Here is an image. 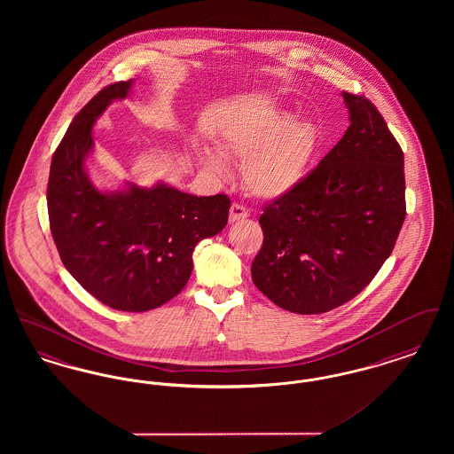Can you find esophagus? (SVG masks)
I'll return each mask as SVG.
<instances>
[{
    "label": "esophagus",
    "instance_id": "obj_1",
    "mask_svg": "<svg viewBox=\"0 0 454 454\" xmlns=\"http://www.w3.org/2000/svg\"><path fill=\"white\" fill-rule=\"evenodd\" d=\"M248 217V209L245 207V206H241V204H231V207H230V223H237V221H241V219H247Z\"/></svg>",
    "mask_w": 454,
    "mask_h": 454
}]
</instances>
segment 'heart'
<instances>
[{
    "mask_svg": "<svg viewBox=\"0 0 454 454\" xmlns=\"http://www.w3.org/2000/svg\"><path fill=\"white\" fill-rule=\"evenodd\" d=\"M223 146L245 160L241 178L250 194L278 199L294 191L309 172L320 132L309 121L294 122L287 110H267L224 130ZM202 156L213 172L226 173V163L216 152L204 150Z\"/></svg>",
    "mask_w": 454,
    "mask_h": 454,
    "instance_id": "obj_1",
    "label": "heart"
}]
</instances>
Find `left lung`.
Segmentation results:
<instances>
[{
	"label": "left lung",
	"mask_w": 454,
	"mask_h": 454,
	"mask_svg": "<svg viewBox=\"0 0 454 454\" xmlns=\"http://www.w3.org/2000/svg\"><path fill=\"white\" fill-rule=\"evenodd\" d=\"M350 126L289 194L263 207L252 263L260 291L291 313H326L357 296L405 221L403 152L366 97L342 91Z\"/></svg>",
	"instance_id": "obj_1"
}]
</instances>
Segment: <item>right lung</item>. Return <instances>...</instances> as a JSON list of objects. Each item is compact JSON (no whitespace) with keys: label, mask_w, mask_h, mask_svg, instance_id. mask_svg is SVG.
I'll list each match as a JSON object with an SVG mask.
<instances>
[{"label":"right lung","mask_w":454,"mask_h":454,"mask_svg":"<svg viewBox=\"0 0 454 454\" xmlns=\"http://www.w3.org/2000/svg\"><path fill=\"white\" fill-rule=\"evenodd\" d=\"M132 80L100 90L73 119L51 161L49 224L67 272L98 301L141 313L175 298L192 274L195 245L228 223L230 197L165 184L98 191L85 170L93 124Z\"/></svg>","instance_id":"1"}]
</instances>
